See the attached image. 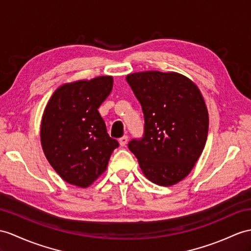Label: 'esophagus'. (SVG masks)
Instances as JSON below:
<instances>
[{"instance_id": "esophagus-1", "label": "esophagus", "mask_w": 251, "mask_h": 251, "mask_svg": "<svg viewBox=\"0 0 251 251\" xmlns=\"http://www.w3.org/2000/svg\"><path fill=\"white\" fill-rule=\"evenodd\" d=\"M127 140H129V137H127L126 135L122 136L121 138H119V145H120L121 147H125V146L127 144Z\"/></svg>"}]
</instances>
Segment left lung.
I'll return each mask as SVG.
<instances>
[{"instance_id":"8db88e82","label":"left lung","mask_w":251,"mask_h":251,"mask_svg":"<svg viewBox=\"0 0 251 251\" xmlns=\"http://www.w3.org/2000/svg\"><path fill=\"white\" fill-rule=\"evenodd\" d=\"M143 108L145 134L129 149L148 180L172 186L192 172L209 132V113L198 86L178 72L142 71L127 75Z\"/></svg>"}]
</instances>
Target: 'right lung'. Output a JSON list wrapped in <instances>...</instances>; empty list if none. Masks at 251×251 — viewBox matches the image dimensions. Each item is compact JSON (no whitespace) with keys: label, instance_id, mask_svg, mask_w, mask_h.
<instances>
[{"label":"right lung","instance_id":"right-lung-1","mask_svg":"<svg viewBox=\"0 0 251 251\" xmlns=\"http://www.w3.org/2000/svg\"><path fill=\"white\" fill-rule=\"evenodd\" d=\"M113 83L111 75L65 83L47 103L40 125L42 150L55 172L71 185L93 184L119 146L98 112Z\"/></svg>","mask_w":251,"mask_h":251}]
</instances>
